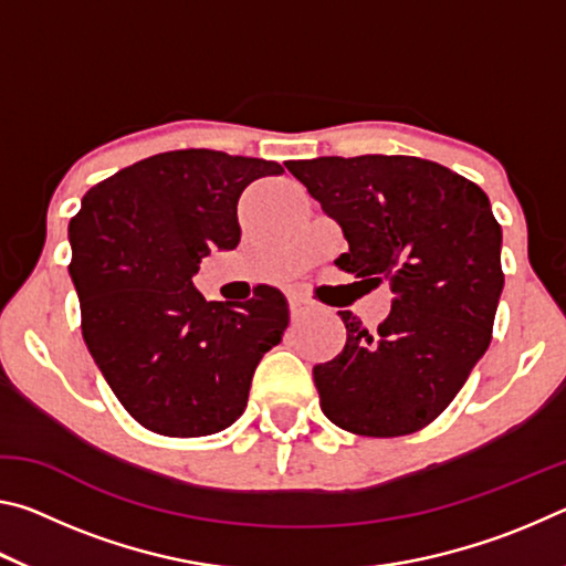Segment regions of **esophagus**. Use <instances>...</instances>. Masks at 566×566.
<instances>
[{
  "instance_id": "obj_1",
  "label": "esophagus",
  "mask_w": 566,
  "mask_h": 566,
  "mask_svg": "<svg viewBox=\"0 0 566 566\" xmlns=\"http://www.w3.org/2000/svg\"><path fill=\"white\" fill-rule=\"evenodd\" d=\"M304 310H306V302L302 300V296H290V314H292V319H296V317H300V314H304Z\"/></svg>"
}]
</instances>
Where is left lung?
Here are the masks:
<instances>
[{
  "mask_svg": "<svg viewBox=\"0 0 566 566\" xmlns=\"http://www.w3.org/2000/svg\"><path fill=\"white\" fill-rule=\"evenodd\" d=\"M286 169L342 227L334 264L361 294L389 282L377 329L339 312L347 344L314 367L322 411L361 437H401L434 421L492 342L504 286L502 227L474 181L405 155L319 157Z\"/></svg>",
  "mask_w": 566,
  "mask_h": 566,
  "instance_id": "obj_1",
  "label": "left lung"
}]
</instances>
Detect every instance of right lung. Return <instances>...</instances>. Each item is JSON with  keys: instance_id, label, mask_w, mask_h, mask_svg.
Listing matches in <instances>:
<instances>
[{"instance_id": "add662e5", "label": "right lung", "mask_w": 566, "mask_h": 566, "mask_svg": "<svg viewBox=\"0 0 566 566\" xmlns=\"http://www.w3.org/2000/svg\"><path fill=\"white\" fill-rule=\"evenodd\" d=\"M276 161L214 149L142 159L92 187L70 222L82 337L122 407L165 437L217 434L242 417L260 359L290 324L284 294L207 302L191 276L234 249L237 205Z\"/></svg>"}]
</instances>
